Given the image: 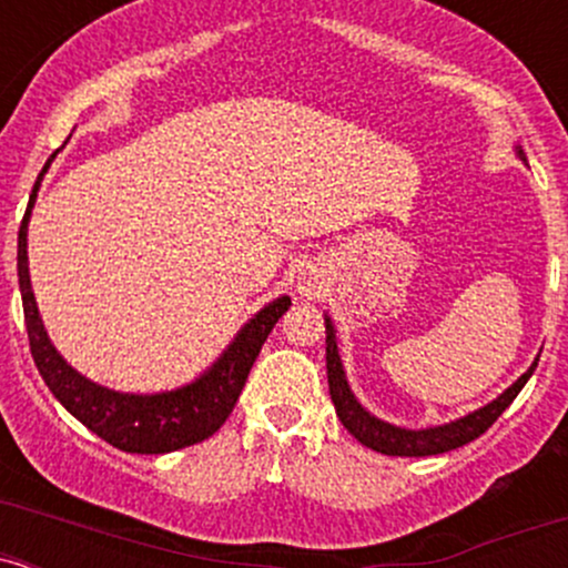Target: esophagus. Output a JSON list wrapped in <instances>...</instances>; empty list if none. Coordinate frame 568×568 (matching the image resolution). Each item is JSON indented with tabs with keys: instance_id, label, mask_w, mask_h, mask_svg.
Returning a JSON list of instances; mask_svg holds the SVG:
<instances>
[{
	"instance_id": "34e87169",
	"label": "esophagus",
	"mask_w": 568,
	"mask_h": 568,
	"mask_svg": "<svg viewBox=\"0 0 568 568\" xmlns=\"http://www.w3.org/2000/svg\"><path fill=\"white\" fill-rule=\"evenodd\" d=\"M302 291L306 293V296H312V293H315V291H312V288H310V285H306V288H302Z\"/></svg>"
}]
</instances>
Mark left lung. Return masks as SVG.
<instances>
[{
    "label": "left lung",
    "mask_w": 568,
    "mask_h": 568,
    "mask_svg": "<svg viewBox=\"0 0 568 568\" xmlns=\"http://www.w3.org/2000/svg\"><path fill=\"white\" fill-rule=\"evenodd\" d=\"M325 366H328V389L331 400L336 406V416L342 419V425L355 435L363 446L374 448V452L387 454V456H433V454H446L454 448L465 446L484 435L494 422L499 419L501 410H505L515 400V395L524 389V384L529 382V376L537 368V363H531V368L513 384L510 389H505L497 400L488 403L475 414L465 416V419H456L452 425L443 427H429V429H400L387 425V422L371 416L361 403L355 400V395L349 393V384L344 379L342 361H338L336 338H334V325L325 321ZM539 361V357H537Z\"/></svg>",
    "instance_id": "left-lung-1"
}]
</instances>
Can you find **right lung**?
Segmentation results:
<instances>
[{
    "instance_id": "add662e5",
    "label": "right lung",
    "mask_w": 568,
    "mask_h": 568,
    "mask_svg": "<svg viewBox=\"0 0 568 568\" xmlns=\"http://www.w3.org/2000/svg\"><path fill=\"white\" fill-rule=\"evenodd\" d=\"M55 158V154H53ZM50 158V160H53ZM48 160V165H50ZM42 168V173L48 171ZM39 173V179H42ZM39 179L29 197L21 230H18V283H21L23 317L29 331V347L39 374L58 400L74 414L84 427L93 429L98 438L112 443L128 454H168L179 448L194 446L211 438L232 414L234 403L243 393L247 374L256 363L266 336L272 334L275 323L291 306V298L283 296L270 306H264L251 323L240 331L232 347L221 355V361L200 376L194 384L162 395H120L88 382L67 366L50 344L44 325L39 321L34 293H31L29 264H26V224H29L31 205H34Z\"/></svg>"
}]
</instances>
